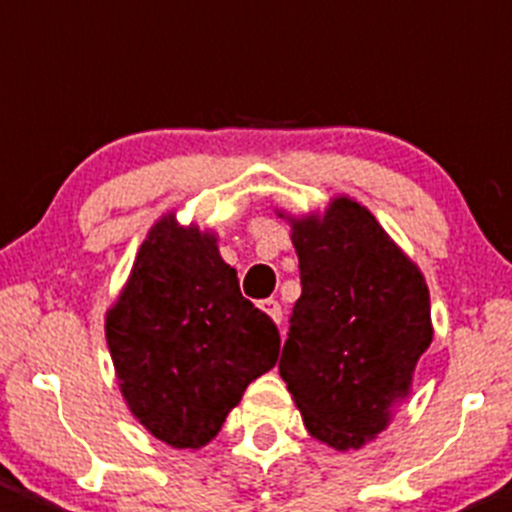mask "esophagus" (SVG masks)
Listing matches in <instances>:
<instances>
[{"mask_svg":"<svg viewBox=\"0 0 512 512\" xmlns=\"http://www.w3.org/2000/svg\"><path fill=\"white\" fill-rule=\"evenodd\" d=\"M262 310H265V313L270 315L272 321L278 323V326H280V323H283V305H280L278 300H275V298L262 300Z\"/></svg>","mask_w":512,"mask_h":512,"instance_id":"esophagus-1","label":"esophagus"}]
</instances>
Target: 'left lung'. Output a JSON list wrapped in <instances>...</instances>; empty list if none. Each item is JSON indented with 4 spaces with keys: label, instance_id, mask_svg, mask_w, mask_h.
<instances>
[{
    "label": "left lung",
    "instance_id": "1",
    "mask_svg": "<svg viewBox=\"0 0 512 512\" xmlns=\"http://www.w3.org/2000/svg\"><path fill=\"white\" fill-rule=\"evenodd\" d=\"M290 224L303 293L280 376L315 439L358 450L409 396L419 356L432 343L427 283L353 199L338 197L323 217Z\"/></svg>",
    "mask_w": 512,
    "mask_h": 512
}]
</instances>
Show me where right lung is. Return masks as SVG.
<instances>
[{"label":"right lung","instance_id":"right-lung-1","mask_svg":"<svg viewBox=\"0 0 512 512\" xmlns=\"http://www.w3.org/2000/svg\"><path fill=\"white\" fill-rule=\"evenodd\" d=\"M105 338L133 417L176 450L212 442L280 353L278 326L242 298L217 237L174 214L143 240Z\"/></svg>","mask_w":512,"mask_h":512}]
</instances>
